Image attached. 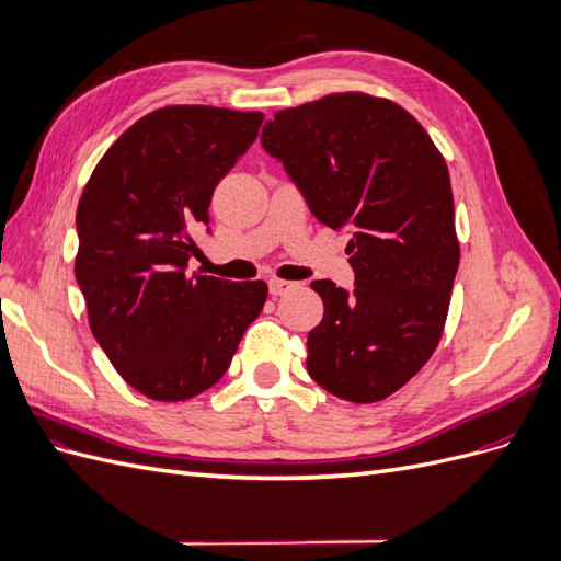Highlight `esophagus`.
Returning <instances> with one entry per match:
<instances>
[{
	"label": "esophagus",
	"mask_w": 561,
	"mask_h": 561,
	"mask_svg": "<svg viewBox=\"0 0 561 561\" xmlns=\"http://www.w3.org/2000/svg\"><path fill=\"white\" fill-rule=\"evenodd\" d=\"M295 283H290V280H280V278H274L268 283V293L274 295V297H283V295H287V293H293L295 290Z\"/></svg>",
	"instance_id": "1"
}]
</instances>
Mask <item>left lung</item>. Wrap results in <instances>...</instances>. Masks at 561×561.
I'll return each instance as SVG.
<instances>
[{
	"label": "left lung",
	"mask_w": 561,
	"mask_h": 561,
	"mask_svg": "<svg viewBox=\"0 0 561 561\" xmlns=\"http://www.w3.org/2000/svg\"><path fill=\"white\" fill-rule=\"evenodd\" d=\"M262 145L318 222L353 231L355 290L311 283L325 304L307 342L311 379L358 404L393 396L443 339L461 260L445 157L410 112L358 91L276 112Z\"/></svg>",
	"instance_id": "left-lung-1"
}]
</instances>
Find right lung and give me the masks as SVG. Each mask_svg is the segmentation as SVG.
I'll return each mask as SVG.
<instances>
[{
	"label": "right lung",
	"instance_id": "1",
	"mask_svg": "<svg viewBox=\"0 0 561 561\" xmlns=\"http://www.w3.org/2000/svg\"><path fill=\"white\" fill-rule=\"evenodd\" d=\"M262 122V112L210 105L154 110L118 135L81 192L75 276L91 332L151 400L215 386L264 309V280L186 274L215 186Z\"/></svg>",
	"mask_w": 561,
	"mask_h": 561
}]
</instances>
